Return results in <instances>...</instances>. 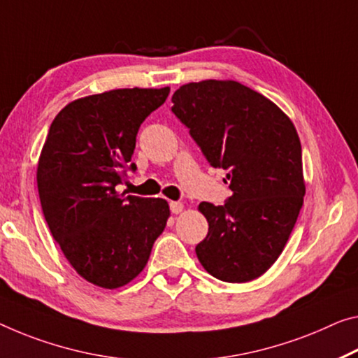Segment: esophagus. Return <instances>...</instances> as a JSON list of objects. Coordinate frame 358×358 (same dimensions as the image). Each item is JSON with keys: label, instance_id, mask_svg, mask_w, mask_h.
<instances>
[{"label": "esophagus", "instance_id": "1", "mask_svg": "<svg viewBox=\"0 0 358 358\" xmlns=\"http://www.w3.org/2000/svg\"><path fill=\"white\" fill-rule=\"evenodd\" d=\"M169 210H171V213L174 214H179L184 210V205L180 201H169Z\"/></svg>", "mask_w": 358, "mask_h": 358}]
</instances>
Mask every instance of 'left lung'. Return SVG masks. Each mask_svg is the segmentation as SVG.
I'll list each match as a JSON object with an SVG mask.
<instances>
[{"mask_svg": "<svg viewBox=\"0 0 358 358\" xmlns=\"http://www.w3.org/2000/svg\"><path fill=\"white\" fill-rule=\"evenodd\" d=\"M173 113L208 163L227 171L232 196L201 201L208 235L198 261L222 282L255 280L278 259L304 201L302 150L294 124L272 101L236 81L180 86Z\"/></svg>", "mask_w": 358, "mask_h": 358, "instance_id": "obj_1", "label": "left lung"}]
</instances>
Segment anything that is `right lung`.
<instances>
[{"label": "right lung", "mask_w": 358, "mask_h": 358, "mask_svg": "<svg viewBox=\"0 0 358 358\" xmlns=\"http://www.w3.org/2000/svg\"><path fill=\"white\" fill-rule=\"evenodd\" d=\"M169 87L113 90L65 106L49 128L36 182L49 230L71 267L87 282L113 289L142 272L166 227L163 198L118 194L136 136Z\"/></svg>", "instance_id": "add662e5"}]
</instances>
